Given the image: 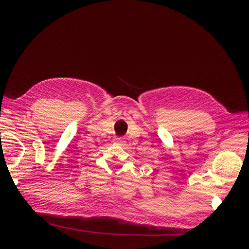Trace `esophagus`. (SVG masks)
Here are the masks:
<instances>
[{"label":"esophagus","instance_id":"esophagus-1","mask_svg":"<svg viewBox=\"0 0 249 249\" xmlns=\"http://www.w3.org/2000/svg\"><path fill=\"white\" fill-rule=\"evenodd\" d=\"M114 140H115V142H117L118 144H120V145H124L125 144V141L122 137H116Z\"/></svg>","mask_w":249,"mask_h":249}]
</instances>
